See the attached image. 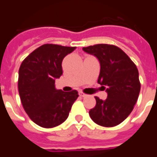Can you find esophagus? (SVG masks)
<instances>
[{
  "mask_svg": "<svg viewBox=\"0 0 157 157\" xmlns=\"http://www.w3.org/2000/svg\"><path fill=\"white\" fill-rule=\"evenodd\" d=\"M79 95H80V97H82V98H85V97H86V95L84 94V93H82V92H80Z\"/></svg>",
  "mask_w": 157,
  "mask_h": 157,
  "instance_id": "34e87169",
  "label": "esophagus"
}]
</instances>
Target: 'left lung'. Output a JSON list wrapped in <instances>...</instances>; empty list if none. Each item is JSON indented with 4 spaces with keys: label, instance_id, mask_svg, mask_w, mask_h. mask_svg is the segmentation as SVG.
<instances>
[{
    "label": "left lung",
    "instance_id": "8db88e82",
    "mask_svg": "<svg viewBox=\"0 0 157 157\" xmlns=\"http://www.w3.org/2000/svg\"><path fill=\"white\" fill-rule=\"evenodd\" d=\"M82 49L98 59V83L108 93L105 100L95 97L97 103L89 115L101 126L119 124L130 114L137 102L140 91L138 69L128 55L114 45L101 44Z\"/></svg>",
    "mask_w": 157,
    "mask_h": 157
}]
</instances>
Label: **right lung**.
<instances>
[{"label":"right lung","instance_id":"obj_1","mask_svg":"<svg viewBox=\"0 0 157 157\" xmlns=\"http://www.w3.org/2000/svg\"><path fill=\"white\" fill-rule=\"evenodd\" d=\"M75 49L57 44H44L22 61L19 68L18 92L29 118L44 128L58 126L68 118L78 92L55 88V79L63 74V59Z\"/></svg>","mask_w":157,"mask_h":157}]
</instances>
